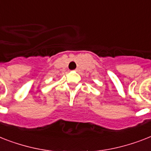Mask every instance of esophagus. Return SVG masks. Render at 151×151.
<instances>
[{
  "mask_svg": "<svg viewBox=\"0 0 151 151\" xmlns=\"http://www.w3.org/2000/svg\"><path fill=\"white\" fill-rule=\"evenodd\" d=\"M78 70H79V69H78V68H77V69H75V71H78Z\"/></svg>",
  "mask_w": 151,
  "mask_h": 151,
  "instance_id": "obj_1",
  "label": "esophagus"
}]
</instances>
